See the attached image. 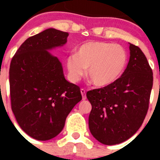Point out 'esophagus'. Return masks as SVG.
<instances>
[{
	"label": "esophagus",
	"instance_id": "obj_1",
	"mask_svg": "<svg viewBox=\"0 0 160 160\" xmlns=\"http://www.w3.org/2000/svg\"><path fill=\"white\" fill-rule=\"evenodd\" d=\"M80 93H81V95H82V98H83V100H85L86 99V91H85L84 89H80Z\"/></svg>",
	"mask_w": 160,
	"mask_h": 160
}]
</instances>
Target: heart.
<instances>
[{
	"instance_id": "obj_1",
	"label": "heart",
	"mask_w": 160,
	"mask_h": 160,
	"mask_svg": "<svg viewBox=\"0 0 160 160\" xmlns=\"http://www.w3.org/2000/svg\"><path fill=\"white\" fill-rule=\"evenodd\" d=\"M128 54L122 46L106 42H88L66 59L69 80L79 81L88 75L97 87H107L120 77L126 67Z\"/></svg>"
}]
</instances>
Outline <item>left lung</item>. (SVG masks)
I'll return each instance as SVG.
<instances>
[{
	"label": "left lung",
	"instance_id": "1",
	"mask_svg": "<svg viewBox=\"0 0 160 160\" xmlns=\"http://www.w3.org/2000/svg\"><path fill=\"white\" fill-rule=\"evenodd\" d=\"M130 58L122 77L112 84L87 93L92 105L90 133L108 146L126 141L141 127L149 108L152 71L142 50L129 43Z\"/></svg>",
	"mask_w": 160,
	"mask_h": 160
}]
</instances>
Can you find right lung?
Listing matches in <instances>:
<instances>
[{
    "label": "right lung",
    "instance_id": "1",
    "mask_svg": "<svg viewBox=\"0 0 160 160\" xmlns=\"http://www.w3.org/2000/svg\"><path fill=\"white\" fill-rule=\"evenodd\" d=\"M68 32L48 28L27 38L9 70L11 109L19 126L35 139L59 135L82 99L80 88L64 77L62 62L49 51L62 47Z\"/></svg>",
    "mask_w": 160,
    "mask_h": 160
}]
</instances>
